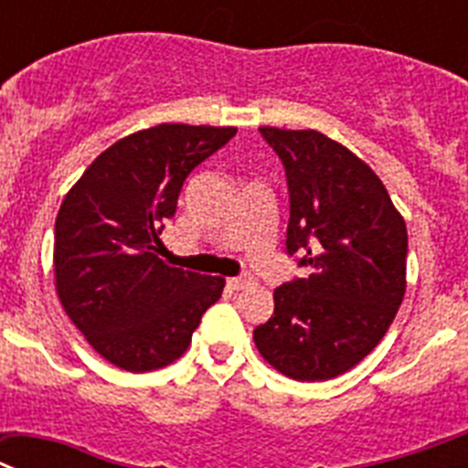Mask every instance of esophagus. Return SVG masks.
Segmentation results:
<instances>
[{"mask_svg":"<svg viewBox=\"0 0 468 468\" xmlns=\"http://www.w3.org/2000/svg\"><path fill=\"white\" fill-rule=\"evenodd\" d=\"M254 284V277L251 275H239V277H230L229 280V286L230 289H235V292H239V289H247V286Z\"/></svg>","mask_w":468,"mask_h":468,"instance_id":"1","label":"esophagus"}]
</instances>
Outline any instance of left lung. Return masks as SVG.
I'll use <instances>...</instances> for the list:
<instances>
[{
    "label": "left lung",
    "instance_id": "1",
    "mask_svg": "<svg viewBox=\"0 0 468 468\" xmlns=\"http://www.w3.org/2000/svg\"><path fill=\"white\" fill-rule=\"evenodd\" d=\"M289 186L286 254L310 268L277 286L275 313L254 328L272 368L331 380L373 352L406 293V221L380 176L317 130L263 125Z\"/></svg>",
    "mask_w": 468,
    "mask_h": 468
}]
</instances>
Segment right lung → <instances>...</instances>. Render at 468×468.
<instances>
[{
    "label": "right lung",
    "instance_id": "obj_1",
    "mask_svg": "<svg viewBox=\"0 0 468 468\" xmlns=\"http://www.w3.org/2000/svg\"><path fill=\"white\" fill-rule=\"evenodd\" d=\"M238 128L161 123L133 133L88 165L56 218V289L90 347L130 373L184 355L226 280L161 259L165 218L186 176Z\"/></svg>",
    "mask_w": 468,
    "mask_h": 468
}]
</instances>
